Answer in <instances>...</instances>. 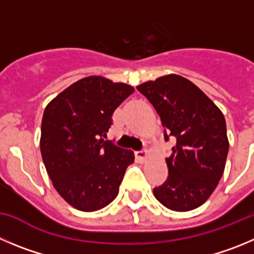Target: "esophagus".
Returning a JSON list of instances; mask_svg holds the SVG:
<instances>
[{"instance_id":"34e87169","label":"esophagus","mask_w":254,"mask_h":254,"mask_svg":"<svg viewBox=\"0 0 254 254\" xmlns=\"http://www.w3.org/2000/svg\"><path fill=\"white\" fill-rule=\"evenodd\" d=\"M135 155H136V158H138L139 160L144 162V160L146 159V156H148V151H146V150H138V151H135Z\"/></svg>"}]
</instances>
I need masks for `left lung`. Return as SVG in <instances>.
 <instances>
[{
	"label": "left lung",
	"mask_w": 254,
	"mask_h": 254,
	"mask_svg": "<svg viewBox=\"0 0 254 254\" xmlns=\"http://www.w3.org/2000/svg\"><path fill=\"white\" fill-rule=\"evenodd\" d=\"M164 127V140H177L167 158L168 178L153 189L164 207L187 212L200 207L223 175L229 144L226 119L193 82L168 75L136 86Z\"/></svg>",
	"instance_id": "left-lung-1"
}]
</instances>
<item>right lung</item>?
Instances as JSON below:
<instances>
[{
    "instance_id": "add662e5",
    "label": "right lung",
    "mask_w": 254,
    "mask_h": 254,
    "mask_svg": "<svg viewBox=\"0 0 254 254\" xmlns=\"http://www.w3.org/2000/svg\"><path fill=\"white\" fill-rule=\"evenodd\" d=\"M130 85L101 76L79 80L46 106L41 155L61 196L82 212L110 204L119 193L134 153L104 140L115 109L132 94Z\"/></svg>"
}]
</instances>
